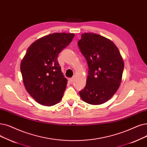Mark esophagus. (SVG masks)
Instances as JSON below:
<instances>
[{"label": "esophagus", "instance_id": "esophagus-1", "mask_svg": "<svg viewBox=\"0 0 147 147\" xmlns=\"http://www.w3.org/2000/svg\"><path fill=\"white\" fill-rule=\"evenodd\" d=\"M74 80H75V78H74V77H73L72 78L69 79V82L71 83V84H73V83L74 82Z\"/></svg>", "mask_w": 147, "mask_h": 147}]
</instances>
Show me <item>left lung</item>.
I'll use <instances>...</instances> for the list:
<instances>
[{
	"label": "left lung",
	"instance_id": "8db88e82",
	"mask_svg": "<svg viewBox=\"0 0 147 147\" xmlns=\"http://www.w3.org/2000/svg\"><path fill=\"white\" fill-rule=\"evenodd\" d=\"M78 44L88 66L86 84L80 96L90 105L103 104L119 87L124 67L122 56L112 41L98 34H83Z\"/></svg>",
	"mask_w": 147,
	"mask_h": 147
}]
</instances>
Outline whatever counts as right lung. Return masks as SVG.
<instances>
[{
  "instance_id": "right-lung-1",
  "label": "right lung",
  "mask_w": 147,
  "mask_h": 147,
  "mask_svg": "<svg viewBox=\"0 0 147 147\" xmlns=\"http://www.w3.org/2000/svg\"><path fill=\"white\" fill-rule=\"evenodd\" d=\"M74 36V34L53 33L39 38L28 49L20 70L25 88L38 103L51 106L62 99L67 80L58 57Z\"/></svg>"
}]
</instances>
